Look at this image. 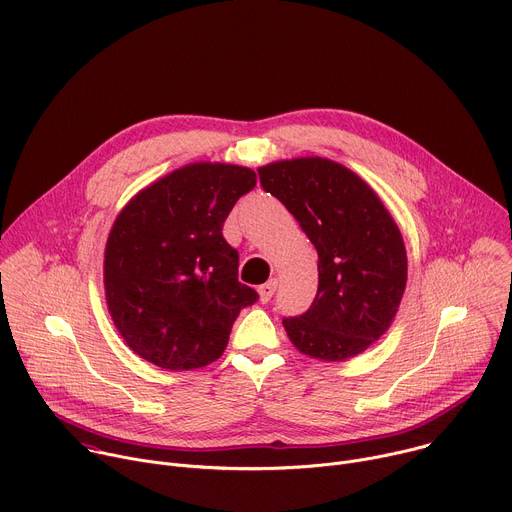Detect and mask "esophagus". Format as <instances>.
<instances>
[{"mask_svg":"<svg viewBox=\"0 0 512 512\" xmlns=\"http://www.w3.org/2000/svg\"><path fill=\"white\" fill-rule=\"evenodd\" d=\"M275 289H277V279H269L267 283H263V285L259 287V302H261V304H267V302L273 298Z\"/></svg>","mask_w":512,"mask_h":512,"instance_id":"obj_1","label":"esophagus"}]
</instances>
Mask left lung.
Masks as SVG:
<instances>
[{
  "instance_id": "obj_1",
  "label": "left lung",
  "mask_w": 512,
  "mask_h": 512,
  "mask_svg": "<svg viewBox=\"0 0 512 512\" xmlns=\"http://www.w3.org/2000/svg\"><path fill=\"white\" fill-rule=\"evenodd\" d=\"M265 192L291 214L318 251L310 310L283 318L302 354L340 362L367 350L395 320L405 283L401 231L377 192L326 158H296L257 170Z\"/></svg>"
}]
</instances>
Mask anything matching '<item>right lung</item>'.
<instances>
[{"instance_id": "add662e5", "label": "right lung", "mask_w": 512, "mask_h": 512, "mask_svg": "<svg viewBox=\"0 0 512 512\" xmlns=\"http://www.w3.org/2000/svg\"><path fill=\"white\" fill-rule=\"evenodd\" d=\"M257 176L235 164H188L139 190L105 247V298L125 344L160 369L192 371L221 358L257 291L239 281L223 225Z\"/></svg>"}]
</instances>
